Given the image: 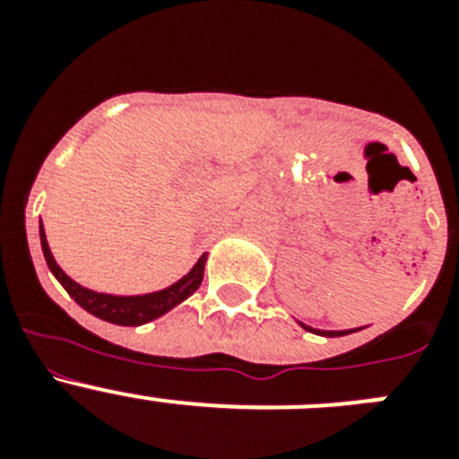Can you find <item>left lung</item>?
I'll use <instances>...</instances> for the list:
<instances>
[{
    "label": "left lung",
    "instance_id": "8db88e82",
    "mask_svg": "<svg viewBox=\"0 0 459 459\" xmlns=\"http://www.w3.org/2000/svg\"><path fill=\"white\" fill-rule=\"evenodd\" d=\"M301 326L306 328V331H310V333L326 335V338H338V335H347V333H351V331H317V328H310V326H306V324H301Z\"/></svg>",
    "mask_w": 459,
    "mask_h": 459
}]
</instances>
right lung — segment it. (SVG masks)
Masks as SVG:
<instances>
[{"mask_svg":"<svg viewBox=\"0 0 459 459\" xmlns=\"http://www.w3.org/2000/svg\"><path fill=\"white\" fill-rule=\"evenodd\" d=\"M40 248L46 255V262L50 266V271L55 273V278L62 282L64 290L71 294V299L78 306H82L84 310L91 312L93 317L105 319L109 324H119V326H140V324H147L152 319L160 317L168 310H172L174 306H179L181 301H186L190 294H193L197 287L202 285V278H204V264L206 255H202L197 259V264L190 269L188 275L169 285L168 290L153 291V294L144 296H112V294H99V291H91L87 287L78 285L75 280L68 278L59 264L55 262L50 253V246H48L46 230H43V222H40Z\"/></svg>","mask_w":459,"mask_h":459,"instance_id":"add662e5","label":"right lung"}]
</instances>
